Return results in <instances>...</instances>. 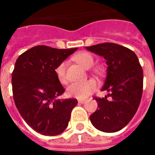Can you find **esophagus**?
<instances>
[{"label":"esophagus","mask_w":155,"mask_h":155,"mask_svg":"<svg viewBox=\"0 0 155 155\" xmlns=\"http://www.w3.org/2000/svg\"><path fill=\"white\" fill-rule=\"evenodd\" d=\"M85 101H86L84 99H78V103L79 104H84Z\"/></svg>","instance_id":"34e87169"}]
</instances>
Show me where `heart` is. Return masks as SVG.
I'll list each match as a JSON object with an SVG mask.
<instances>
[{"label": "heart", "instance_id": "heart-1", "mask_svg": "<svg viewBox=\"0 0 155 155\" xmlns=\"http://www.w3.org/2000/svg\"><path fill=\"white\" fill-rule=\"evenodd\" d=\"M75 60L83 68H92L93 65V58L91 54L87 52H81L75 56ZM67 62L63 61L55 68L56 76L61 84L67 83L66 75ZM97 88V83L93 80H87L80 82H74L71 84L67 88V94L71 97H75L77 99H85Z\"/></svg>", "mask_w": 155, "mask_h": 155}]
</instances>
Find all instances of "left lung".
I'll list each match as a JSON object with an SVG mask.
<instances>
[{
	"label": "left lung",
	"instance_id": "1",
	"mask_svg": "<svg viewBox=\"0 0 155 155\" xmlns=\"http://www.w3.org/2000/svg\"><path fill=\"white\" fill-rule=\"evenodd\" d=\"M104 57L107 75L101 91L108 94L95 99L98 107L90 116L96 129L114 133L125 127L137 112L143 87V71L136 54L116 43H101L85 47Z\"/></svg>",
	"mask_w": 155,
	"mask_h": 155
}]
</instances>
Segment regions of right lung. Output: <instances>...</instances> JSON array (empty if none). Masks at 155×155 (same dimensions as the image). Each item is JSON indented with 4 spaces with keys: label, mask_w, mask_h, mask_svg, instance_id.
Segmentation results:
<instances>
[{
    "label": "right lung",
    "mask_w": 155,
    "mask_h": 155,
    "mask_svg": "<svg viewBox=\"0 0 155 155\" xmlns=\"http://www.w3.org/2000/svg\"><path fill=\"white\" fill-rule=\"evenodd\" d=\"M78 48L32 47L18 58L12 74L13 100L29 126L46 136H55L68 127L75 99H57L65 89L56 67Z\"/></svg>",
    "instance_id": "obj_1"
}]
</instances>
